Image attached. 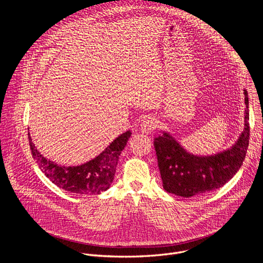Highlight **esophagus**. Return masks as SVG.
Listing matches in <instances>:
<instances>
[{
	"instance_id": "obj_1",
	"label": "esophagus",
	"mask_w": 263,
	"mask_h": 263,
	"mask_svg": "<svg viewBox=\"0 0 263 263\" xmlns=\"http://www.w3.org/2000/svg\"><path fill=\"white\" fill-rule=\"evenodd\" d=\"M156 127H157V121L154 118L147 117L142 121V123L140 125V130L142 133L148 134V133H151L153 130H155Z\"/></svg>"
}]
</instances>
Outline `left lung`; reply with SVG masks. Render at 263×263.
Here are the masks:
<instances>
[{"label": "left lung", "mask_w": 263, "mask_h": 263, "mask_svg": "<svg viewBox=\"0 0 263 263\" xmlns=\"http://www.w3.org/2000/svg\"><path fill=\"white\" fill-rule=\"evenodd\" d=\"M245 96V130L227 151L212 156H196L186 152L167 133L155 138L158 167L163 189L167 193L183 198L210 193L223 186L237 173L246 158L250 139L249 98L246 90Z\"/></svg>", "instance_id": "8db88e82"}]
</instances>
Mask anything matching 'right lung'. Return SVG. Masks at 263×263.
Masks as SVG:
<instances>
[{
  "label": "right lung",
  "mask_w": 263,
  "mask_h": 263,
  "mask_svg": "<svg viewBox=\"0 0 263 263\" xmlns=\"http://www.w3.org/2000/svg\"><path fill=\"white\" fill-rule=\"evenodd\" d=\"M131 131L120 135L95 159L78 166H60L40 154L28 133L30 148L44 174L60 189L79 195H100L114 181L119 157L125 148Z\"/></svg>",
  "instance_id": "1"
}]
</instances>
